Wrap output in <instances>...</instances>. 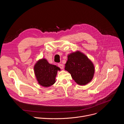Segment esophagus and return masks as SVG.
Here are the masks:
<instances>
[{
    "label": "esophagus",
    "instance_id": "1",
    "mask_svg": "<svg viewBox=\"0 0 124 124\" xmlns=\"http://www.w3.org/2000/svg\"><path fill=\"white\" fill-rule=\"evenodd\" d=\"M58 66L61 69H63L64 68V65L62 64H58Z\"/></svg>",
    "mask_w": 124,
    "mask_h": 124
}]
</instances>
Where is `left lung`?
<instances>
[{
    "label": "left lung",
    "instance_id": "left-lung-1",
    "mask_svg": "<svg viewBox=\"0 0 124 124\" xmlns=\"http://www.w3.org/2000/svg\"><path fill=\"white\" fill-rule=\"evenodd\" d=\"M65 70L70 74L73 79L80 85L90 82L95 73L93 63L79 51L68 55Z\"/></svg>",
    "mask_w": 124,
    "mask_h": 124
}]
</instances>
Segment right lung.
Returning a JSON list of instances; mask_svg holds the SVG:
<instances>
[{
  "mask_svg": "<svg viewBox=\"0 0 124 124\" xmlns=\"http://www.w3.org/2000/svg\"><path fill=\"white\" fill-rule=\"evenodd\" d=\"M34 73L38 83L44 87H49L55 82V77L60 69L50 64L46 59L39 60L34 67Z\"/></svg>",
  "mask_w": 124,
  "mask_h": 124,
  "instance_id": "1",
  "label": "right lung"
}]
</instances>
